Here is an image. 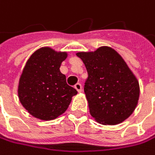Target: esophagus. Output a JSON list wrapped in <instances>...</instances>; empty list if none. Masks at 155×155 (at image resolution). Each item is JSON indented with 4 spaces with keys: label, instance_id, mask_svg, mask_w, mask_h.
Returning a JSON list of instances; mask_svg holds the SVG:
<instances>
[{
    "label": "esophagus",
    "instance_id": "esophagus-1",
    "mask_svg": "<svg viewBox=\"0 0 155 155\" xmlns=\"http://www.w3.org/2000/svg\"><path fill=\"white\" fill-rule=\"evenodd\" d=\"M74 88H75L77 91H78L79 93H81V92L83 91V89H82V84H79V83H78V84H76L74 85Z\"/></svg>",
    "mask_w": 155,
    "mask_h": 155
}]
</instances>
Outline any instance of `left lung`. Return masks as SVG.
Returning a JSON list of instances; mask_svg holds the SVG:
<instances>
[{"mask_svg":"<svg viewBox=\"0 0 155 155\" xmlns=\"http://www.w3.org/2000/svg\"><path fill=\"white\" fill-rule=\"evenodd\" d=\"M76 55L83 60L88 72L84 93L91 115L108 125L126 120L137 105L140 89L121 55L110 47Z\"/></svg>","mask_w":155,"mask_h":155,"instance_id":"left-lung-1","label":"left lung"}]
</instances>
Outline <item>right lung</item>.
I'll use <instances>...</instances> for the list:
<instances>
[{
	"mask_svg": "<svg viewBox=\"0 0 155 155\" xmlns=\"http://www.w3.org/2000/svg\"><path fill=\"white\" fill-rule=\"evenodd\" d=\"M66 52L49 47L37 50L26 62L19 81L18 95L22 106L32 116L48 121L62 114L77 94L60 71Z\"/></svg>",
	"mask_w": 155,
	"mask_h": 155,
	"instance_id": "right-lung-1",
	"label": "right lung"
}]
</instances>
